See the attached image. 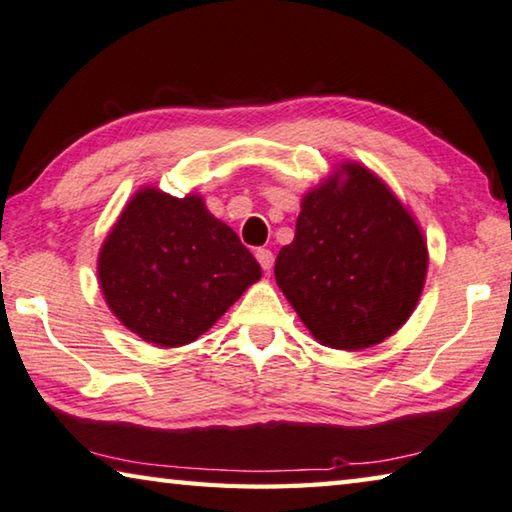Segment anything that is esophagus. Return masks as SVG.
<instances>
[{
  "mask_svg": "<svg viewBox=\"0 0 512 512\" xmlns=\"http://www.w3.org/2000/svg\"><path fill=\"white\" fill-rule=\"evenodd\" d=\"M255 257H257V262H259V266L264 268V271L268 273L273 268V262H275V255L271 253V250L268 248H257V253H255Z\"/></svg>",
  "mask_w": 512,
  "mask_h": 512,
  "instance_id": "obj_1",
  "label": "esophagus"
}]
</instances>
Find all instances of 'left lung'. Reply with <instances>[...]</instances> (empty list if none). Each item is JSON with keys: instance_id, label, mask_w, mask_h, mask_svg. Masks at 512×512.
<instances>
[{"instance_id": "1", "label": "left lung", "mask_w": 512, "mask_h": 512, "mask_svg": "<svg viewBox=\"0 0 512 512\" xmlns=\"http://www.w3.org/2000/svg\"><path fill=\"white\" fill-rule=\"evenodd\" d=\"M427 246L414 217L374 172L342 163L306 192L295 239L275 280L315 340L331 349L378 345L421 297Z\"/></svg>"}]
</instances>
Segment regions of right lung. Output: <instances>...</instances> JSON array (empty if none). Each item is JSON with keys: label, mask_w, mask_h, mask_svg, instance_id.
Segmentation results:
<instances>
[{"label": "right lung", "mask_w": 512, "mask_h": 512, "mask_svg": "<svg viewBox=\"0 0 512 512\" xmlns=\"http://www.w3.org/2000/svg\"><path fill=\"white\" fill-rule=\"evenodd\" d=\"M259 277L257 259L199 194L156 188L129 199L98 255L111 313L156 347L197 340Z\"/></svg>", "instance_id": "add662e5"}]
</instances>
